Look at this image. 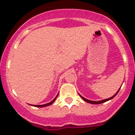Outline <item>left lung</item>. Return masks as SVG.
Instances as JSON below:
<instances>
[{
    "instance_id": "1",
    "label": "left lung",
    "mask_w": 135,
    "mask_h": 135,
    "mask_svg": "<svg viewBox=\"0 0 135 135\" xmlns=\"http://www.w3.org/2000/svg\"><path fill=\"white\" fill-rule=\"evenodd\" d=\"M119 89H120V88H119V89H118V91L116 92V93L115 94V95H113L112 97H110V98H108V99H104V100H99V101H93V100H88V99H85V98H84V97H83L82 96H81V95H80V97L81 98V99H83V100H85V102H87V103H91V104H100V103H105V102H107V101H108V100H110V99H113V98L115 96V95H117V94H118V92H119Z\"/></svg>"
}]
</instances>
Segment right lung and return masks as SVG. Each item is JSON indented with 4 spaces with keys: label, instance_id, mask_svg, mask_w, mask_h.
Instances as JSON below:
<instances>
[{
    "label": "right lung",
    "instance_id": "obj_1",
    "mask_svg": "<svg viewBox=\"0 0 135 135\" xmlns=\"http://www.w3.org/2000/svg\"><path fill=\"white\" fill-rule=\"evenodd\" d=\"M58 95H59V93H58L57 95V96L55 97V99H54L53 100H51V101L50 102V103H47V104H42V105H32V106H33V107H40V108H42V107H47V106L51 105V104H52V103H54V102H55V99H56L57 97H58Z\"/></svg>",
    "mask_w": 135,
    "mask_h": 135
}]
</instances>
